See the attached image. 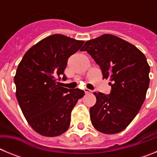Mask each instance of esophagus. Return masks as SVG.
<instances>
[{"label":"esophagus","instance_id":"obj_1","mask_svg":"<svg viewBox=\"0 0 157 157\" xmlns=\"http://www.w3.org/2000/svg\"><path fill=\"white\" fill-rule=\"evenodd\" d=\"M84 92H85L86 94H90L92 91H91L90 90H89V89H84Z\"/></svg>","mask_w":157,"mask_h":157}]
</instances>
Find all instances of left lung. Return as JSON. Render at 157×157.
Returning a JSON list of instances; mask_svg holds the SVG:
<instances>
[{
	"label": "left lung",
	"mask_w": 157,
	"mask_h": 157,
	"mask_svg": "<svg viewBox=\"0 0 157 157\" xmlns=\"http://www.w3.org/2000/svg\"><path fill=\"white\" fill-rule=\"evenodd\" d=\"M82 51L92 56L112 87L109 95L94 93L97 101L90 109L93 126L106 134L121 132L145 99L150 71L146 57L134 45L109 34L87 41Z\"/></svg>",
	"instance_id": "1"
}]
</instances>
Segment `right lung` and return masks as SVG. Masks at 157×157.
<instances>
[{"label": "right lung", "mask_w": 157, "mask_h": 157, "mask_svg": "<svg viewBox=\"0 0 157 157\" xmlns=\"http://www.w3.org/2000/svg\"><path fill=\"white\" fill-rule=\"evenodd\" d=\"M83 43L62 34L48 36L32 46L18 65L16 98L27 121L41 135L56 137L67 131L72 109L85 94L58 82L66 80L67 59Z\"/></svg>", "instance_id": "add662e5"}]
</instances>
